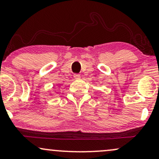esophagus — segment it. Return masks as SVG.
<instances>
[{
    "label": "esophagus",
    "mask_w": 159,
    "mask_h": 159,
    "mask_svg": "<svg viewBox=\"0 0 159 159\" xmlns=\"http://www.w3.org/2000/svg\"><path fill=\"white\" fill-rule=\"evenodd\" d=\"M74 78H75V79H79V78H81V75L75 74L74 75Z\"/></svg>",
    "instance_id": "esophagus-1"
}]
</instances>
